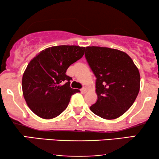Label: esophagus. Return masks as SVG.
Segmentation results:
<instances>
[{
  "mask_svg": "<svg viewBox=\"0 0 159 159\" xmlns=\"http://www.w3.org/2000/svg\"><path fill=\"white\" fill-rule=\"evenodd\" d=\"M80 91H81V93H82V94H84V93H86L87 90L85 88H82V89H80Z\"/></svg>",
  "mask_w": 159,
  "mask_h": 159,
  "instance_id": "obj_1",
  "label": "esophagus"
}]
</instances>
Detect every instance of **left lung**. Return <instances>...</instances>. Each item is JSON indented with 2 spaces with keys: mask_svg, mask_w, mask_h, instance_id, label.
Wrapping results in <instances>:
<instances>
[{
  "mask_svg": "<svg viewBox=\"0 0 159 159\" xmlns=\"http://www.w3.org/2000/svg\"><path fill=\"white\" fill-rule=\"evenodd\" d=\"M85 58L96 77L98 100L90 107V111L105 119L121 116L138 95V69L127 53L109 48L86 47Z\"/></svg>",
  "mask_w": 159,
  "mask_h": 159,
  "instance_id": "left-lung-1",
  "label": "left lung"
}]
</instances>
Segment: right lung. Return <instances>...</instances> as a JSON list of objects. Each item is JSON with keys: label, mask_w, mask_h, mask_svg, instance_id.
I'll list each match as a JSON object with an SVG mask.
<instances>
[{"label": "right lung", "mask_w": 159, "mask_h": 159, "mask_svg": "<svg viewBox=\"0 0 159 159\" xmlns=\"http://www.w3.org/2000/svg\"><path fill=\"white\" fill-rule=\"evenodd\" d=\"M84 47L58 45L48 48L34 57L22 77L23 95L27 106L43 119L55 118L66 109L70 98L80 91L71 88L67 69L80 59Z\"/></svg>", "instance_id": "right-lung-1"}]
</instances>
